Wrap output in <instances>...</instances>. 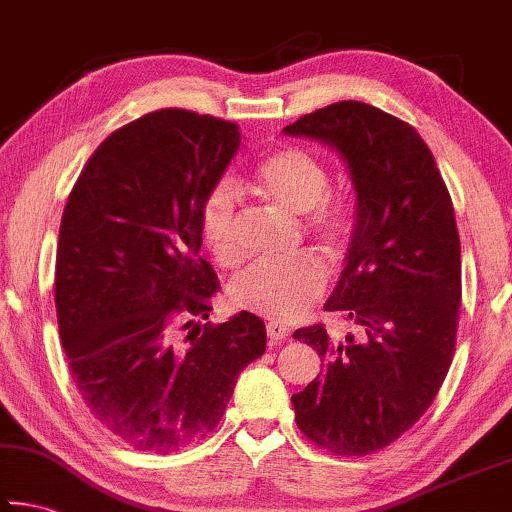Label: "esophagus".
<instances>
[{
    "label": "esophagus",
    "instance_id": "esophagus-1",
    "mask_svg": "<svg viewBox=\"0 0 512 512\" xmlns=\"http://www.w3.org/2000/svg\"><path fill=\"white\" fill-rule=\"evenodd\" d=\"M266 334H268V339H271V341L280 343V341H284V339H289L291 329H289L287 325L277 323V320H271V323H266Z\"/></svg>",
    "mask_w": 512,
    "mask_h": 512
}]
</instances>
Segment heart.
Here are the masks:
<instances>
[{
	"label": "heart",
	"instance_id": "1",
	"mask_svg": "<svg viewBox=\"0 0 512 512\" xmlns=\"http://www.w3.org/2000/svg\"><path fill=\"white\" fill-rule=\"evenodd\" d=\"M329 171L314 153L298 146L277 149L262 160L248 187L264 203L289 214H305V228L339 248L350 239L357 214L343 196L329 192ZM237 194L230 183L212 189L203 205V237L221 264L239 257L235 237ZM327 284L323 262L311 253H300L287 262H257L244 268L230 282L228 296L237 309H248L271 318H296L314 305Z\"/></svg>",
	"mask_w": 512,
	"mask_h": 512
}]
</instances>
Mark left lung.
Segmentation results:
<instances>
[{
	"label": "left lung",
	"mask_w": 512,
	"mask_h": 512,
	"mask_svg": "<svg viewBox=\"0 0 512 512\" xmlns=\"http://www.w3.org/2000/svg\"><path fill=\"white\" fill-rule=\"evenodd\" d=\"M320 140L348 164L357 223L327 311L359 336L302 327L323 370L291 397L300 431L336 456L391 445L422 418L447 377L461 307V241L436 160L406 121L339 101L284 128Z\"/></svg>",
	"instance_id": "obj_1"
}]
</instances>
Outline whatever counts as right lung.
<instances>
[{"mask_svg":"<svg viewBox=\"0 0 512 512\" xmlns=\"http://www.w3.org/2000/svg\"><path fill=\"white\" fill-rule=\"evenodd\" d=\"M239 144L232 121L149 112L101 142L65 205L56 314L69 372L94 418L140 452L205 438L266 350L250 311L178 336L219 291L201 216Z\"/></svg>","mask_w":512,"mask_h":512,"instance_id":"obj_1","label":"right lung"}]
</instances>
